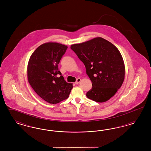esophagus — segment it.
<instances>
[{"instance_id":"34e87169","label":"esophagus","mask_w":151,"mask_h":151,"mask_svg":"<svg viewBox=\"0 0 151 151\" xmlns=\"http://www.w3.org/2000/svg\"><path fill=\"white\" fill-rule=\"evenodd\" d=\"M81 81V79H80V78H78V79L76 80V82H75V84H78L80 83V82Z\"/></svg>"}]
</instances>
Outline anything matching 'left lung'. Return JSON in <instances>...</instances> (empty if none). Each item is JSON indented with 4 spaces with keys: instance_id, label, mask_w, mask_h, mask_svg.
Masks as SVG:
<instances>
[{
    "instance_id": "obj_1",
    "label": "left lung",
    "mask_w": 151,
    "mask_h": 151,
    "mask_svg": "<svg viewBox=\"0 0 151 151\" xmlns=\"http://www.w3.org/2000/svg\"><path fill=\"white\" fill-rule=\"evenodd\" d=\"M86 68L92 88L86 97L97 102L109 100L121 87L125 76L122 55L113 44L96 37L71 46Z\"/></svg>"
}]
</instances>
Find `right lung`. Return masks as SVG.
<instances>
[{
	"label": "right lung",
	"instance_id": "add662e5",
	"mask_svg": "<svg viewBox=\"0 0 151 151\" xmlns=\"http://www.w3.org/2000/svg\"><path fill=\"white\" fill-rule=\"evenodd\" d=\"M67 46L57 42L43 43L31 55L27 67L30 85L40 97L55 104L67 99L73 88L65 81L58 64Z\"/></svg>",
	"mask_w": 151,
	"mask_h": 151
}]
</instances>
